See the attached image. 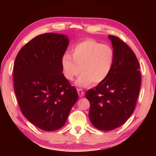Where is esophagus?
Wrapping results in <instances>:
<instances>
[{
    "label": "esophagus",
    "mask_w": 156,
    "mask_h": 156,
    "mask_svg": "<svg viewBox=\"0 0 156 156\" xmlns=\"http://www.w3.org/2000/svg\"><path fill=\"white\" fill-rule=\"evenodd\" d=\"M77 91H78V94L79 95V97H82L84 95V92L82 90V89L78 88L77 89Z\"/></svg>",
    "instance_id": "34e87169"
}]
</instances>
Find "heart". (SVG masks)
<instances>
[{"instance_id": "obj_1", "label": "heart", "mask_w": 156, "mask_h": 156, "mask_svg": "<svg viewBox=\"0 0 156 156\" xmlns=\"http://www.w3.org/2000/svg\"><path fill=\"white\" fill-rule=\"evenodd\" d=\"M115 53L110 45L102 44L93 39H87L76 44L61 59L64 78L72 81L80 73L82 74L76 82L80 87H88L94 82L99 84L105 80L111 71Z\"/></svg>"}]
</instances>
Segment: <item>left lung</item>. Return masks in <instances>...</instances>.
<instances>
[{"mask_svg":"<svg viewBox=\"0 0 156 156\" xmlns=\"http://www.w3.org/2000/svg\"><path fill=\"white\" fill-rule=\"evenodd\" d=\"M115 53L111 71L105 80L88 90L89 119L94 127L111 131L125 122L134 111L141 87L140 64L133 50L109 35Z\"/></svg>","mask_w":156,"mask_h":156,"instance_id":"obj_1","label":"left lung"}]
</instances>
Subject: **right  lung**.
<instances>
[{"instance_id": "right-lung-1", "label": "right lung", "mask_w": 156, "mask_h": 156, "mask_svg": "<svg viewBox=\"0 0 156 156\" xmlns=\"http://www.w3.org/2000/svg\"><path fill=\"white\" fill-rule=\"evenodd\" d=\"M68 44L65 35L41 34L23 46L14 63V89L20 108L42 130L63 127L78 100L76 89L62 74L61 59Z\"/></svg>"}]
</instances>
